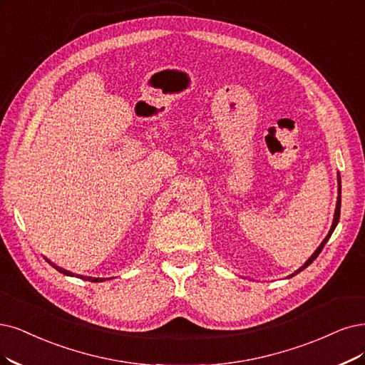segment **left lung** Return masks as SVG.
Returning <instances> with one entry per match:
<instances>
[{"mask_svg": "<svg viewBox=\"0 0 365 365\" xmlns=\"http://www.w3.org/2000/svg\"><path fill=\"white\" fill-rule=\"evenodd\" d=\"M339 183H340V180H339ZM339 190H341V186L339 187ZM341 191H339V200H336V207H335V215H334V222H332V227H331V230H329V233H328V236L325 237V240H323L322 242V244H320V247L316 250V252L312 255V257H309L307 262H305V264L299 269V271H296L293 275H296V274H298V272H301V271H304V269L307 267V266H309V264H312L313 263V260H316L317 259V255L322 252V250H323V247H325V244H327V242H328V239L331 237V235H332V232L335 230V227H336V224H339V220H340V207H341ZM292 275V277H293Z\"/></svg>", "mask_w": 365, "mask_h": 365, "instance_id": "left-lung-1", "label": "left lung"}]
</instances>
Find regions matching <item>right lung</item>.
Here are the masks:
<instances>
[{
    "instance_id": "1",
    "label": "right lung",
    "mask_w": 365,
    "mask_h": 365,
    "mask_svg": "<svg viewBox=\"0 0 365 365\" xmlns=\"http://www.w3.org/2000/svg\"><path fill=\"white\" fill-rule=\"evenodd\" d=\"M57 271H60L61 274H64V275H71L72 277V274L71 272H67V271H64V269H61V267H56ZM90 281H93V282H98V281H103V279H99V278H88Z\"/></svg>"
}]
</instances>
